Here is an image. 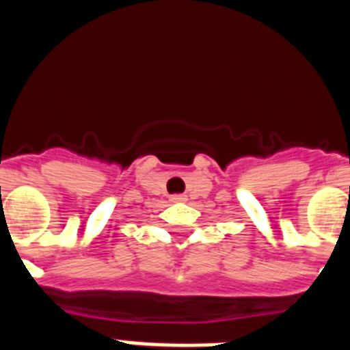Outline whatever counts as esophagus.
Segmentation results:
<instances>
[{
	"instance_id": "obj_1",
	"label": "esophagus",
	"mask_w": 350,
	"mask_h": 350,
	"mask_svg": "<svg viewBox=\"0 0 350 350\" xmlns=\"http://www.w3.org/2000/svg\"><path fill=\"white\" fill-rule=\"evenodd\" d=\"M172 202L173 203H180V202H187V198L184 196V194H175V196H172Z\"/></svg>"
}]
</instances>
